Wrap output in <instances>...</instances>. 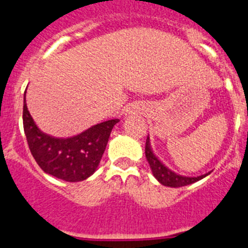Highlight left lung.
Listing matches in <instances>:
<instances>
[{"label":"left lung","mask_w":248,"mask_h":248,"mask_svg":"<svg viewBox=\"0 0 248 248\" xmlns=\"http://www.w3.org/2000/svg\"><path fill=\"white\" fill-rule=\"evenodd\" d=\"M145 158H147L148 164H149L150 169H152V172L153 175H154V177H155L163 186H187V185L194 184V182L204 179L205 176H208L210 173L207 172L204 173V175H200V176H184V175H180V173L172 171L155 155V153L153 152L152 145H150L149 136L147 137V143H145Z\"/></svg>","instance_id":"8db88e82"}]
</instances>
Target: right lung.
Listing matches in <instances>:
<instances>
[{
    "label": "right lung",
    "mask_w": 248,
    "mask_h": 248,
    "mask_svg": "<svg viewBox=\"0 0 248 248\" xmlns=\"http://www.w3.org/2000/svg\"><path fill=\"white\" fill-rule=\"evenodd\" d=\"M25 93L23 126L29 149L38 165L48 175L67 182H79L92 176L105 152L111 131L120 120L94 124L72 137H52L36 126L28 111Z\"/></svg>",
    "instance_id": "add662e5"
}]
</instances>
